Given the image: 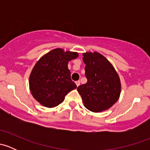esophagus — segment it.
<instances>
[{"instance_id": "esophagus-1", "label": "esophagus", "mask_w": 150, "mask_h": 150, "mask_svg": "<svg viewBox=\"0 0 150 150\" xmlns=\"http://www.w3.org/2000/svg\"><path fill=\"white\" fill-rule=\"evenodd\" d=\"M75 84H76V86L78 87V86H79L80 85H81V81H76V82H75Z\"/></svg>"}]
</instances>
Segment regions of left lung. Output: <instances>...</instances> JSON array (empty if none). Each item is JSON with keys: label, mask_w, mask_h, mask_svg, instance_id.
Segmentation results:
<instances>
[{"label": "left lung", "mask_w": 150, "mask_h": 150, "mask_svg": "<svg viewBox=\"0 0 150 150\" xmlns=\"http://www.w3.org/2000/svg\"><path fill=\"white\" fill-rule=\"evenodd\" d=\"M83 56L87 83L77 89L84 106L93 112L108 110L120 97L121 84L118 74L102 54L95 51L83 53Z\"/></svg>", "instance_id": "1"}]
</instances>
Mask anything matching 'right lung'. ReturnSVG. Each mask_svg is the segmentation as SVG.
I'll list each match as a JSON object with an SVG mask.
<instances>
[{
    "mask_svg": "<svg viewBox=\"0 0 150 150\" xmlns=\"http://www.w3.org/2000/svg\"><path fill=\"white\" fill-rule=\"evenodd\" d=\"M78 57L77 52L55 48L36 62L29 79L30 90L36 101L46 107H57L77 88L71 80L68 62Z\"/></svg>",
    "mask_w": 150,
    "mask_h": 150,
    "instance_id": "obj_1",
    "label": "right lung"
}]
</instances>
